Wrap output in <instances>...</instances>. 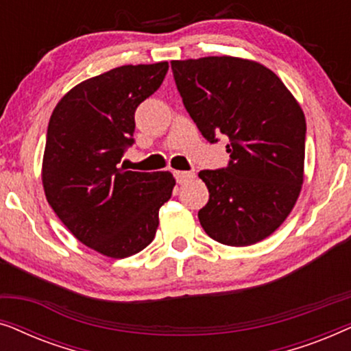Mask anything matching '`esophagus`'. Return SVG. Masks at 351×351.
Returning <instances> with one entry per match:
<instances>
[{"instance_id": "1", "label": "esophagus", "mask_w": 351, "mask_h": 351, "mask_svg": "<svg viewBox=\"0 0 351 351\" xmlns=\"http://www.w3.org/2000/svg\"><path fill=\"white\" fill-rule=\"evenodd\" d=\"M174 177H176L177 184H185L186 180L195 179V172H190V171H174Z\"/></svg>"}]
</instances>
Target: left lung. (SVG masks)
Returning <instances> with one entry per match:
<instances>
[{
	"instance_id": "left-lung-1",
	"label": "left lung",
	"mask_w": 351,
	"mask_h": 351,
	"mask_svg": "<svg viewBox=\"0 0 351 351\" xmlns=\"http://www.w3.org/2000/svg\"><path fill=\"white\" fill-rule=\"evenodd\" d=\"M182 102L210 143L228 137L227 167L201 171L209 201L201 227L227 246H251L285 222L304 182L306 124L285 83L238 57L172 60Z\"/></svg>"
}]
</instances>
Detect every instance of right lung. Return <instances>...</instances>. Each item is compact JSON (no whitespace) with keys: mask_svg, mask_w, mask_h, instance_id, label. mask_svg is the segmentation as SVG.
<instances>
[{"mask_svg":"<svg viewBox=\"0 0 351 351\" xmlns=\"http://www.w3.org/2000/svg\"><path fill=\"white\" fill-rule=\"evenodd\" d=\"M167 62L123 65L69 90L47 126L43 186L47 203L76 239L107 257L141 252L155 238L171 198V172L126 171L134 113L160 88Z\"/></svg>","mask_w":351,"mask_h":351,"instance_id":"add662e5","label":"right lung"}]
</instances>
